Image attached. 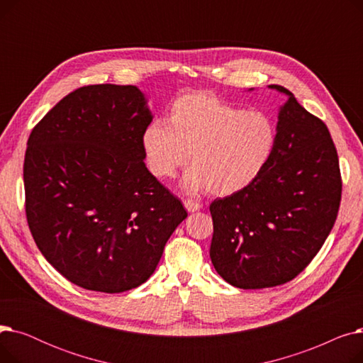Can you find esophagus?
<instances>
[{
  "label": "esophagus",
  "instance_id": "34e87169",
  "mask_svg": "<svg viewBox=\"0 0 363 363\" xmlns=\"http://www.w3.org/2000/svg\"><path fill=\"white\" fill-rule=\"evenodd\" d=\"M184 206H185V208H186V211H188L189 213L199 212L200 208H201V204L197 203V201H193V200H185V201H184Z\"/></svg>",
  "mask_w": 363,
  "mask_h": 363
}]
</instances>
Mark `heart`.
Masks as SVG:
<instances>
[{"mask_svg": "<svg viewBox=\"0 0 363 363\" xmlns=\"http://www.w3.org/2000/svg\"><path fill=\"white\" fill-rule=\"evenodd\" d=\"M167 126L155 122L143 132L144 159L152 177L174 178L191 155L181 181L184 191L204 189L230 197L253 185L269 164L277 128L269 114L247 111L211 92L185 94L172 103Z\"/></svg>", "mask_w": 363, "mask_h": 363, "instance_id": "obj_1", "label": "heart"}]
</instances>
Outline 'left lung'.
Returning <instances> with one entry per match:
<instances>
[{
  "label": "left lung",
  "instance_id": "left-lung-1",
  "mask_svg": "<svg viewBox=\"0 0 363 363\" xmlns=\"http://www.w3.org/2000/svg\"><path fill=\"white\" fill-rule=\"evenodd\" d=\"M268 88L287 97L278 110L272 159L253 185L211 204L212 263L242 290L296 278L330 235L341 200L338 156L327 125L287 88Z\"/></svg>",
  "mask_w": 363,
  "mask_h": 363
}]
</instances>
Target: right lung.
Returning a JSON list of instances; mask_svg holds the SVG:
<instances>
[{
    "mask_svg": "<svg viewBox=\"0 0 363 363\" xmlns=\"http://www.w3.org/2000/svg\"><path fill=\"white\" fill-rule=\"evenodd\" d=\"M151 121L138 86L89 85L57 103L28 140L32 237L52 268L85 290L114 294L145 282L186 218L144 163Z\"/></svg>",
    "mask_w": 363,
    "mask_h": 363,
    "instance_id": "add662e5",
    "label": "right lung"
}]
</instances>
